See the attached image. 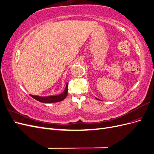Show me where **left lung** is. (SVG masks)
Listing matches in <instances>:
<instances>
[{"label":"left lung","instance_id":"obj_1","mask_svg":"<svg viewBox=\"0 0 154 154\" xmlns=\"http://www.w3.org/2000/svg\"><path fill=\"white\" fill-rule=\"evenodd\" d=\"M96 99H97V100H98V99H97V98H96Z\"/></svg>","mask_w":154,"mask_h":154}]
</instances>
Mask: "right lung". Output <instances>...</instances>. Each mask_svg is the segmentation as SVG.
I'll use <instances>...</instances> for the list:
<instances>
[{"instance_id": "obj_1", "label": "right lung", "mask_w": 154, "mask_h": 154, "mask_svg": "<svg viewBox=\"0 0 154 154\" xmlns=\"http://www.w3.org/2000/svg\"><path fill=\"white\" fill-rule=\"evenodd\" d=\"M67 91H68V83H67L66 89L61 94H59L57 96H50L47 97H40L38 96H33L31 95L30 96L33 97L34 99L42 103H55V102H58L63 101L65 98H66L67 95Z\"/></svg>"}]
</instances>
